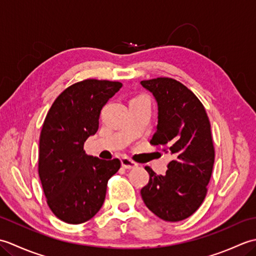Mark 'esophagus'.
<instances>
[{
    "instance_id": "1",
    "label": "esophagus",
    "mask_w": 256,
    "mask_h": 256,
    "mask_svg": "<svg viewBox=\"0 0 256 256\" xmlns=\"http://www.w3.org/2000/svg\"><path fill=\"white\" fill-rule=\"evenodd\" d=\"M121 164H122V167H124L125 170H133V168L138 167L136 162L128 158V157H123L121 160Z\"/></svg>"
}]
</instances>
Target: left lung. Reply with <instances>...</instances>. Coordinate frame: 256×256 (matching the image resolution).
I'll use <instances>...</instances> for the list:
<instances>
[{"label": "left lung", "instance_id": "left-lung-1", "mask_svg": "<svg viewBox=\"0 0 256 256\" xmlns=\"http://www.w3.org/2000/svg\"><path fill=\"white\" fill-rule=\"evenodd\" d=\"M140 84L154 96L158 110L150 144L174 156L165 175L145 167L150 180L140 194L158 218L182 221L202 204L211 178L214 148L209 118L198 98L175 79L144 80Z\"/></svg>", "mask_w": 256, "mask_h": 256}]
</instances>
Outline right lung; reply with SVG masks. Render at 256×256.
<instances>
[{
	"label": "right lung",
	"mask_w": 256,
	"mask_h": 256,
	"mask_svg": "<svg viewBox=\"0 0 256 256\" xmlns=\"http://www.w3.org/2000/svg\"><path fill=\"white\" fill-rule=\"evenodd\" d=\"M121 88L118 81L96 79L70 86L42 124L38 174L50 210L66 224H84L96 216L104 202L108 180L121 167L118 158L103 160L84 150L99 128L102 108Z\"/></svg>",
	"instance_id": "add662e5"
}]
</instances>
